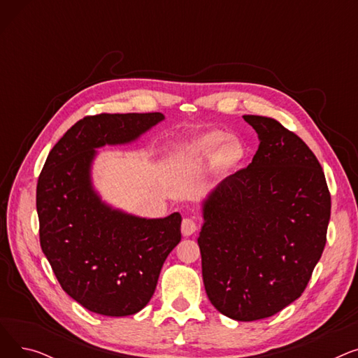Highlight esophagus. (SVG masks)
I'll return each instance as SVG.
<instances>
[{
	"instance_id": "1",
	"label": "esophagus",
	"mask_w": 358,
	"mask_h": 358,
	"mask_svg": "<svg viewBox=\"0 0 358 358\" xmlns=\"http://www.w3.org/2000/svg\"><path fill=\"white\" fill-rule=\"evenodd\" d=\"M197 231V223L192 217H184L181 223V232L184 236H190Z\"/></svg>"
}]
</instances>
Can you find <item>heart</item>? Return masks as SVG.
Listing matches in <instances>:
<instances>
[{"label":"heart","instance_id":"b5f03b06","mask_svg":"<svg viewBox=\"0 0 358 358\" xmlns=\"http://www.w3.org/2000/svg\"><path fill=\"white\" fill-rule=\"evenodd\" d=\"M223 141H224V136L219 134V131H210V134H206L197 139L196 148L203 150V152H215ZM241 155H242L241 149L235 143L224 142V145L219 148L217 162L223 166H232L241 159Z\"/></svg>","mask_w":358,"mask_h":358}]
</instances>
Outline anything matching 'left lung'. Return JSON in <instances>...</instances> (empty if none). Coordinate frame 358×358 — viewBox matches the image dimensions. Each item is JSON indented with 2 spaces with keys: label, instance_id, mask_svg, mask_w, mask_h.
Segmentation results:
<instances>
[{
  "label": "left lung",
  "instance_id": "left-lung-1",
  "mask_svg": "<svg viewBox=\"0 0 358 358\" xmlns=\"http://www.w3.org/2000/svg\"><path fill=\"white\" fill-rule=\"evenodd\" d=\"M258 134L252 162L203 201L201 274L212 305L235 321L275 315L302 296L331 217L322 166L271 117L243 116Z\"/></svg>",
  "mask_w": 358,
  "mask_h": 358
}]
</instances>
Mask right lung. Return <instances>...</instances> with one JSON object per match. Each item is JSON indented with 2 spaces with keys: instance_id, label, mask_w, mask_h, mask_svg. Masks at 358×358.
I'll return each mask as SVG.
<instances>
[{
  "instance_id": "add662e5",
  "label": "right lung",
  "mask_w": 358,
  "mask_h": 358,
  "mask_svg": "<svg viewBox=\"0 0 358 358\" xmlns=\"http://www.w3.org/2000/svg\"><path fill=\"white\" fill-rule=\"evenodd\" d=\"M161 120L162 113L87 116L52 148L37 181L42 251L61 287L94 313L127 316L143 309L181 241L180 213L127 215L103 203L91 184L97 148L129 143Z\"/></svg>"
}]
</instances>
